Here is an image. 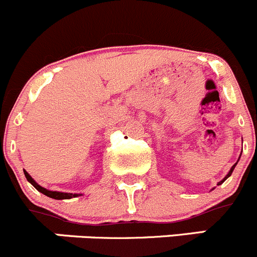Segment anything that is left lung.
Segmentation results:
<instances>
[{"instance_id":"1","label":"left lung","mask_w":257,"mask_h":257,"mask_svg":"<svg viewBox=\"0 0 257 257\" xmlns=\"http://www.w3.org/2000/svg\"><path fill=\"white\" fill-rule=\"evenodd\" d=\"M238 159H240V158H238ZM237 162H238V161H237ZM236 164H237V163H235V164H233V166H232V167H231V169H230V172H228V174H227V176H226V177H225V178H223V179H222V181H221V182H218V184H217V186H220V184H222V183H223V182H225V181H226V179H227V178H228V177H230V176H231V173H232V172H233V169H235Z\"/></svg>"}]
</instances>
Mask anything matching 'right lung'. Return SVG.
Instances as JSON below:
<instances>
[{
	"instance_id": "right-lung-1",
	"label": "right lung",
	"mask_w": 257,
	"mask_h": 257,
	"mask_svg": "<svg viewBox=\"0 0 257 257\" xmlns=\"http://www.w3.org/2000/svg\"><path fill=\"white\" fill-rule=\"evenodd\" d=\"M25 173V177H26L27 181L30 182V183L32 184V186L35 187V188L37 189L39 192H41V193H44L45 196H47V197L50 198H54V200H69V198H73V197H78L79 195H73V193H64V192H55V191H49V189L44 188V187H41L40 184H37L36 182L32 179V177L30 176L29 173H27L26 171H24Z\"/></svg>"
}]
</instances>
